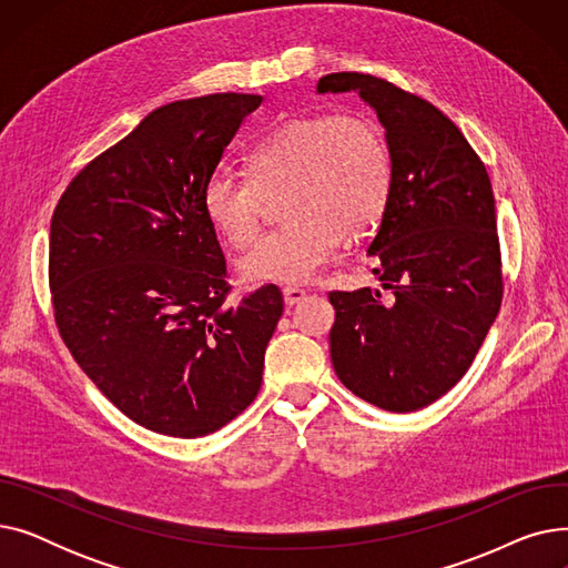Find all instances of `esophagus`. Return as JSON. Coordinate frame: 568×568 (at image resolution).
<instances>
[{
	"instance_id": "1",
	"label": "esophagus",
	"mask_w": 568,
	"mask_h": 568,
	"mask_svg": "<svg viewBox=\"0 0 568 568\" xmlns=\"http://www.w3.org/2000/svg\"><path fill=\"white\" fill-rule=\"evenodd\" d=\"M306 300V292L302 287H285L283 290V302L285 306H296Z\"/></svg>"
}]
</instances>
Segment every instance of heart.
I'll use <instances>...</instances> for the list:
<instances>
[{
  "mask_svg": "<svg viewBox=\"0 0 568 568\" xmlns=\"http://www.w3.org/2000/svg\"><path fill=\"white\" fill-rule=\"evenodd\" d=\"M246 172L219 170L206 179V219L234 248L248 246L264 197L283 193L285 225L266 232L239 260L251 283H308L332 262L343 236L354 242L384 216L392 197V154L368 119L320 112L296 116L260 138L246 154Z\"/></svg>",
  "mask_w": 568,
  "mask_h": 568,
  "instance_id": "heart-1",
  "label": "heart"
}]
</instances>
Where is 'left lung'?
I'll return each instance as SVG.
<instances>
[{"instance_id": "obj_1", "label": "left lung", "mask_w": 568, "mask_h": 568, "mask_svg": "<svg viewBox=\"0 0 568 568\" xmlns=\"http://www.w3.org/2000/svg\"><path fill=\"white\" fill-rule=\"evenodd\" d=\"M359 92L384 126L392 197L368 246L382 290L329 292L332 364L366 403L422 409L471 366L501 304L486 165L433 103L366 73H329L317 94Z\"/></svg>"}]
</instances>
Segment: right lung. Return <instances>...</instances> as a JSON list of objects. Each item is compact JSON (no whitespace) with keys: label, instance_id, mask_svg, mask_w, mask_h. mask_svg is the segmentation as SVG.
<instances>
[{"label":"right lung","instance_id":"add662e5","mask_svg":"<svg viewBox=\"0 0 568 568\" xmlns=\"http://www.w3.org/2000/svg\"><path fill=\"white\" fill-rule=\"evenodd\" d=\"M262 97L212 94L149 112L75 174L50 223L57 329L135 424L170 437L223 428L257 396L283 294L227 302L202 206L206 179Z\"/></svg>","mask_w":568,"mask_h":568}]
</instances>
